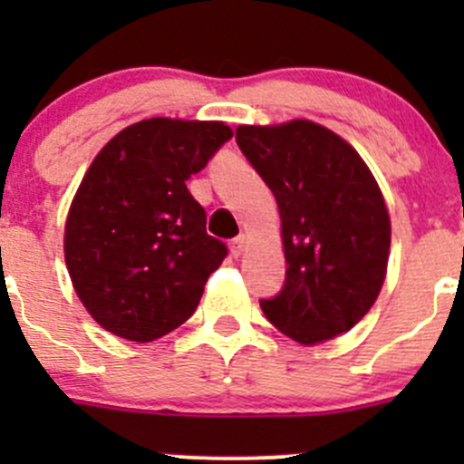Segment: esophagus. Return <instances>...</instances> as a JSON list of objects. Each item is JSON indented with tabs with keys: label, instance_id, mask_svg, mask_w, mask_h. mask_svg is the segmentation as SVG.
Instances as JSON below:
<instances>
[{
	"label": "esophagus",
	"instance_id": "obj_1",
	"mask_svg": "<svg viewBox=\"0 0 464 464\" xmlns=\"http://www.w3.org/2000/svg\"><path fill=\"white\" fill-rule=\"evenodd\" d=\"M245 246H246V236H245V233H242V236L233 237V240H231V254L233 256H240L242 251H245Z\"/></svg>",
	"mask_w": 464,
	"mask_h": 464
}]
</instances>
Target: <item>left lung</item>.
<instances>
[{
	"label": "left lung",
	"instance_id": "8db88e82",
	"mask_svg": "<svg viewBox=\"0 0 464 464\" xmlns=\"http://www.w3.org/2000/svg\"><path fill=\"white\" fill-rule=\"evenodd\" d=\"M236 141L283 224L285 283L262 312L303 345L348 332L386 276L391 219L375 177L353 145L312 121L240 125Z\"/></svg>",
	"mask_w": 464,
	"mask_h": 464
}]
</instances>
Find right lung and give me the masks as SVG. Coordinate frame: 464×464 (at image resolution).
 Segmentation results:
<instances>
[{
  "label": "right lung",
  "instance_id": "right-lung-1",
  "mask_svg": "<svg viewBox=\"0 0 464 464\" xmlns=\"http://www.w3.org/2000/svg\"><path fill=\"white\" fill-rule=\"evenodd\" d=\"M233 137L218 121L148 119L98 152L69 208L64 260L107 332L154 341L198 310L228 249L186 181Z\"/></svg>",
  "mask_w": 464,
  "mask_h": 464
}]
</instances>
